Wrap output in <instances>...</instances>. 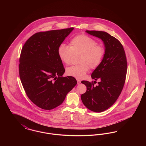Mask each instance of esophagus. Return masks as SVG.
<instances>
[{"mask_svg":"<svg viewBox=\"0 0 146 146\" xmlns=\"http://www.w3.org/2000/svg\"><path fill=\"white\" fill-rule=\"evenodd\" d=\"M80 83H81V81L80 80H79V79H77V84H79Z\"/></svg>","mask_w":146,"mask_h":146,"instance_id":"34e87169","label":"esophagus"}]
</instances>
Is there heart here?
Listing matches in <instances>:
<instances>
[{
  "mask_svg": "<svg viewBox=\"0 0 146 146\" xmlns=\"http://www.w3.org/2000/svg\"><path fill=\"white\" fill-rule=\"evenodd\" d=\"M59 58L65 64H70L73 55H78L79 64L68 67L66 74L78 79H82L89 68L94 70L102 62L105 54L104 45L98 44L90 36L85 35H76L70 40V46L62 44L57 49Z\"/></svg>",
  "mask_w": 146,
  "mask_h": 146,
  "instance_id": "b5f03b06",
  "label": "heart"
}]
</instances>
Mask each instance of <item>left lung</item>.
I'll return each mask as SVG.
<instances>
[{
	"mask_svg": "<svg viewBox=\"0 0 146 146\" xmlns=\"http://www.w3.org/2000/svg\"><path fill=\"white\" fill-rule=\"evenodd\" d=\"M88 33L101 39L106 50L102 62L91 74L93 82L82 81L86 91L81 95L84 106L91 111L101 112L109 108L117 100L123 90L127 72V60L121 43L107 32L86 31Z\"/></svg>",
	"mask_w": 146,
	"mask_h": 146,
	"instance_id": "8db88e82",
	"label": "left lung"
}]
</instances>
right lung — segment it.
<instances>
[{
  "mask_svg": "<svg viewBox=\"0 0 146 146\" xmlns=\"http://www.w3.org/2000/svg\"><path fill=\"white\" fill-rule=\"evenodd\" d=\"M73 27L39 32L32 35L21 50L19 75L29 100L36 106L51 110L62 104L76 85L65 72L57 49Z\"/></svg>",
  "mask_w": 146,
  "mask_h": 146,
  "instance_id": "add662e5",
  "label": "right lung"
}]
</instances>
